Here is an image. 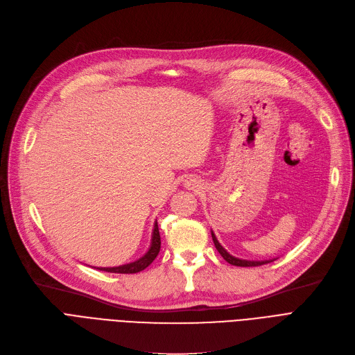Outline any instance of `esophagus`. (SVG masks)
I'll return each instance as SVG.
<instances>
[{
    "label": "esophagus",
    "instance_id": "obj_1",
    "mask_svg": "<svg viewBox=\"0 0 355 355\" xmlns=\"http://www.w3.org/2000/svg\"><path fill=\"white\" fill-rule=\"evenodd\" d=\"M189 185H193V189H194V184H191V182H189Z\"/></svg>",
    "mask_w": 355,
    "mask_h": 355
}]
</instances>
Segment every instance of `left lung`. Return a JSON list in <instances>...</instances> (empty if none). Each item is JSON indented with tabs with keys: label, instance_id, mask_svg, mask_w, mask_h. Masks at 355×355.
<instances>
[{
	"label": "left lung",
	"instance_id": "8db88e82",
	"mask_svg": "<svg viewBox=\"0 0 355 355\" xmlns=\"http://www.w3.org/2000/svg\"><path fill=\"white\" fill-rule=\"evenodd\" d=\"M211 237H213V241H214V246L216 249L218 250V253L223 256V259L226 260L227 263L233 265V266H241V268H254V266H262L265 263H269V262H273V260H265V262H254V260H241V259H237V257H233L232 254H229L225 249H223L220 246V243L217 241L214 233L211 232Z\"/></svg>",
	"mask_w": 355,
	"mask_h": 355
}]
</instances>
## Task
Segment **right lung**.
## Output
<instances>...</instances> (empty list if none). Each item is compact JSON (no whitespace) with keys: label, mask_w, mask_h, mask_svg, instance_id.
<instances>
[{"label":"right lung","mask_w":355,"mask_h":355,"mask_svg":"<svg viewBox=\"0 0 355 355\" xmlns=\"http://www.w3.org/2000/svg\"><path fill=\"white\" fill-rule=\"evenodd\" d=\"M159 249H161V236H159L158 225L155 223L151 249L148 250V253L144 257H141L139 260H137V262H134V263L118 266V268H101L99 270H105V272H110V273H138V272L144 270L145 268H148L149 265L154 262L155 257L159 253Z\"/></svg>","instance_id":"right-lung-1"}]
</instances>
